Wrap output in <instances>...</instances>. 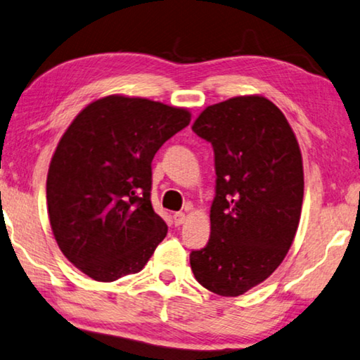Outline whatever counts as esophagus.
Returning a JSON list of instances; mask_svg holds the SVG:
<instances>
[{"mask_svg": "<svg viewBox=\"0 0 360 360\" xmlns=\"http://www.w3.org/2000/svg\"><path fill=\"white\" fill-rule=\"evenodd\" d=\"M186 220V214L185 212H175L174 214V224L179 226V225H181Z\"/></svg>", "mask_w": 360, "mask_h": 360, "instance_id": "obj_1", "label": "esophagus"}]
</instances>
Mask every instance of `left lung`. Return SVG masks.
I'll return each instance as SVG.
<instances>
[{
    "label": "left lung",
    "instance_id": "left-lung-1",
    "mask_svg": "<svg viewBox=\"0 0 360 360\" xmlns=\"http://www.w3.org/2000/svg\"><path fill=\"white\" fill-rule=\"evenodd\" d=\"M191 129L212 145L217 175L211 236L191 251V270L215 295H245L275 272L296 236L304 196L300 143L283 112L261 95L207 106Z\"/></svg>",
    "mask_w": 360,
    "mask_h": 360
}]
</instances>
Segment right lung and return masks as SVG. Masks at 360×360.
<instances>
[{
	"label": "right lung",
	"mask_w": 360,
	"mask_h": 360,
	"mask_svg": "<svg viewBox=\"0 0 360 360\" xmlns=\"http://www.w3.org/2000/svg\"><path fill=\"white\" fill-rule=\"evenodd\" d=\"M190 120L185 108L109 95L60 136L46 179L49 224L59 250L90 278L140 272L167 235L149 199L151 162Z\"/></svg>",
	"instance_id": "obj_1"
}]
</instances>
